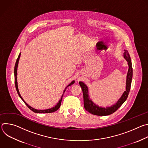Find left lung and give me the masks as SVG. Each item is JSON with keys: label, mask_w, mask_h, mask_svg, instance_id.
Masks as SVG:
<instances>
[{"label": "left lung", "mask_w": 148, "mask_h": 148, "mask_svg": "<svg viewBox=\"0 0 148 148\" xmlns=\"http://www.w3.org/2000/svg\"><path fill=\"white\" fill-rule=\"evenodd\" d=\"M124 58L127 61L128 64L129 66V69L127 74V77H126V90L122 94V97L118 101V102L115 103L113 106L110 107H107L106 108L99 107L96 105L91 100H90L88 96V88L86 85L84 84L82 82H79V85L81 87L82 93H83V98H84V108L86 109L90 113L98 115V116H106L115 112L123 104V103L128 98V94L130 93L131 86V82L132 78V62L131 60V57L129 54V53L127 50H124L123 53Z\"/></svg>", "instance_id": "left-lung-1"}]
</instances>
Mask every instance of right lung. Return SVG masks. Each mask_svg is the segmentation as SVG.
I'll list each match as a JSON object with an SVG mask.
<instances>
[{
  "instance_id": "obj_1",
  "label": "right lung",
  "mask_w": 148,
  "mask_h": 148,
  "mask_svg": "<svg viewBox=\"0 0 148 148\" xmlns=\"http://www.w3.org/2000/svg\"><path fill=\"white\" fill-rule=\"evenodd\" d=\"M20 54H21L20 53L19 55H18V58H17V60H16V64H15V66H14V82H15V87H16L17 92V93H18V96L20 97L21 99H22L23 101V102H24L25 103V104L27 105V107L30 110H32V111H33L34 112H36V113H41V114H42V113H51V112H53L57 111V110L60 107V105H61V100H62V97H61V99L59 101V102H58V103L56 105V106H55L54 107H53V108H50V109L45 110H36V109H34V108L31 107L30 106H29V105L23 100V99L22 98V97H21V95H20V93H19V91H18V86H17V66H18V63L19 58H20ZM74 83V81H72L67 87H69V86L72 85V84H73ZM66 90H64V91H66Z\"/></svg>"
}]
</instances>
